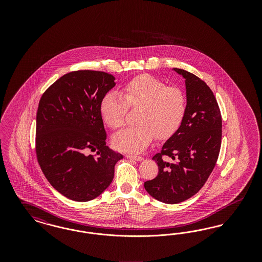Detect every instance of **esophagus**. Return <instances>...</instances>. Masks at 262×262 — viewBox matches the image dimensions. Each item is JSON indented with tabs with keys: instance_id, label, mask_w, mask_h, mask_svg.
I'll return each instance as SVG.
<instances>
[{
	"instance_id": "esophagus-1",
	"label": "esophagus",
	"mask_w": 262,
	"mask_h": 262,
	"mask_svg": "<svg viewBox=\"0 0 262 262\" xmlns=\"http://www.w3.org/2000/svg\"><path fill=\"white\" fill-rule=\"evenodd\" d=\"M125 157L128 158V159L137 160V161H142V160H143V157H142V156H139V155H137V154H126Z\"/></svg>"
}]
</instances>
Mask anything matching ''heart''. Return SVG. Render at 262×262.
Returning <instances> with one entry per match:
<instances>
[{
    "instance_id": "1",
    "label": "heart",
    "mask_w": 262,
    "mask_h": 262,
    "mask_svg": "<svg viewBox=\"0 0 262 262\" xmlns=\"http://www.w3.org/2000/svg\"><path fill=\"white\" fill-rule=\"evenodd\" d=\"M187 97L178 88L151 75H138L125 84L122 95L106 93L100 102L103 121L119 129L125 124L127 108L138 110L137 126L127 127L113 137L117 149L138 152L145 149L153 137L166 140L178 132L187 113Z\"/></svg>"
}]
</instances>
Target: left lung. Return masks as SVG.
<instances>
[{
	"instance_id": "1",
	"label": "left lung",
	"mask_w": 262,
	"mask_h": 262,
	"mask_svg": "<svg viewBox=\"0 0 262 262\" xmlns=\"http://www.w3.org/2000/svg\"><path fill=\"white\" fill-rule=\"evenodd\" d=\"M186 80L187 113L173 137L153 156L159 172L144 183L152 198L168 204L188 200L204 186L221 147L222 118L216 98L200 77L174 68Z\"/></svg>"
}]
</instances>
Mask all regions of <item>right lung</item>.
<instances>
[{"label":"right lung","instance_id":"add662e5","mask_svg":"<svg viewBox=\"0 0 262 262\" xmlns=\"http://www.w3.org/2000/svg\"><path fill=\"white\" fill-rule=\"evenodd\" d=\"M116 85L110 74L76 71L42 95L36 115V155L56 190L75 201L94 200L110 186L123 155L106 146L100 114L103 96ZM89 149L97 156H88Z\"/></svg>","mask_w":262,"mask_h":262}]
</instances>
